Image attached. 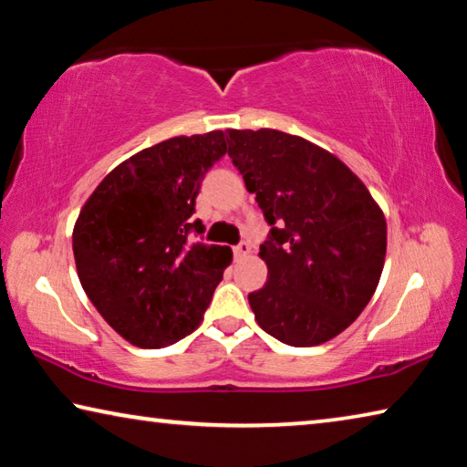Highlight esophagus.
<instances>
[{"label": "esophagus", "instance_id": "34e87169", "mask_svg": "<svg viewBox=\"0 0 467 467\" xmlns=\"http://www.w3.org/2000/svg\"><path fill=\"white\" fill-rule=\"evenodd\" d=\"M233 253H234L236 259L249 255V253H251V244H249L247 241H241L239 244H236V247H233Z\"/></svg>", "mask_w": 467, "mask_h": 467}]
</instances>
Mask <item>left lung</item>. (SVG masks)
Returning a JSON list of instances; mask_svg holds the SVG:
<instances>
[{"instance_id": "8db88e82", "label": "left lung", "mask_w": 467, "mask_h": 467, "mask_svg": "<svg viewBox=\"0 0 467 467\" xmlns=\"http://www.w3.org/2000/svg\"><path fill=\"white\" fill-rule=\"evenodd\" d=\"M228 156L270 224L267 282L249 295L282 344L327 342L368 305L385 264L387 224L365 183L326 150L278 130H226Z\"/></svg>"}]
</instances>
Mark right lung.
Masks as SVG:
<instances>
[{
	"label": "right lung",
	"mask_w": 467,
	"mask_h": 467,
	"mask_svg": "<svg viewBox=\"0 0 467 467\" xmlns=\"http://www.w3.org/2000/svg\"><path fill=\"white\" fill-rule=\"evenodd\" d=\"M224 154L223 131L141 150L100 181L76 220L82 288L133 346L164 348L192 334L231 264L233 251L202 243L205 226L192 218L205 172Z\"/></svg>",
	"instance_id": "1"
}]
</instances>
